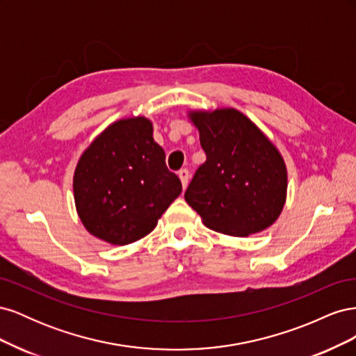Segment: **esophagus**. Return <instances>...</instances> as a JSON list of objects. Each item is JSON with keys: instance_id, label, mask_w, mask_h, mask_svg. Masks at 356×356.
Segmentation results:
<instances>
[{"instance_id": "1", "label": "esophagus", "mask_w": 356, "mask_h": 356, "mask_svg": "<svg viewBox=\"0 0 356 356\" xmlns=\"http://www.w3.org/2000/svg\"><path fill=\"white\" fill-rule=\"evenodd\" d=\"M178 177H179V179H181V182H182V187H187V184H188V179H190V170L188 169H181L179 172H178Z\"/></svg>"}]
</instances>
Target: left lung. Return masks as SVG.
<instances>
[{
	"instance_id": "8db88e82",
	"label": "left lung",
	"mask_w": 356,
	"mask_h": 356,
	"mask_svg": "<svg viewBox=\"0 0 356 356\" xmlns=\"http://www.w3.org/2000/svg\"><path fill=\"white\" fill-rule=\"evenodd\" d=\"M207 160L195 172L186 200L207 227L248 236L272 225L286 195V168L275 145L236 110L193 113Z\"/></svg>"
}]
</instances>
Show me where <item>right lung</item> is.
Returning <instances> with one entry per match:
<instances>
[{"label": "right lung", "instance_id": "right-lung-1", "mask_svg": "<svg viewBox=\"0 0 356 356\" xmlns=\"http://www.w3.org/2000/svg\"><path fill=\"white\" fill-rule=\"evenodd\" d=\"M165 157L144 117L105 129L74 174L75 207L84 227L113 245L132 243L152 232L182 191Z\"/></svg>", "mask_w": 356, "mask_h": 356}]
</instances>
